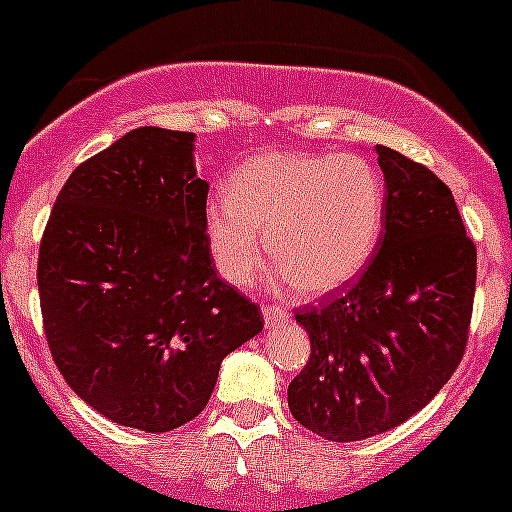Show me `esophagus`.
<instances>
[{"mask_svg":"<svg viewBox=\"0 0 512 512\" xmlns=\"http://www.w3.org/2000/svg\"><path fill=\"white\" fill-rule=\"evenodd\" d=\"M265 327L267 329H275L277 324H282V322H289V312L285 307H275V304H267L265 307Z\"/></svg>","mask_w":512,"mask_h":512,"instance_id":"1","label":"esophagus"}]
</instances>
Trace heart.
Masks as SVG:
<instances>
[{
    "label": "heart",
    "instance_id": "obj_1",
    "mask_svg": "<svg viewBox=\"0 0 512 512\" xmlns=\"http://www.w3.org/2000/svg\"><path fill=\"white\" fill-rule=\"evenodd\" d=\"M384 215L386 190L369 160L272 151L245 160L227 180L225 198L208 200L203 235L230 285L255 280L267 247L272 267L299 292L327 297L366 270Z\"/></svg>",
    "mask_w": 512,
    "mask_h": 512
}]
</instances>
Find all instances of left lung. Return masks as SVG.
I'll return each instance as SVG.
<instances>
[{"mask_svg":"<svg viewBox=\"0 0 512 512\" xmlns=\"http://www.w3.org/2000/svg\"><path fill=\"white\" fill-rule=\"evenodd\" d=\"M386 215L364 275L324 307L297 309L312 339L292 379V416L327 441H364L401 426L461 364L476 294V245L443 180L374 148Z\"/></svg>","mask_w":512,"mask_h":512,"instance_id":"obj_1","label":"left lung"}]
</instances>
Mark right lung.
I'll return each instance as SVG.
<instances>
[{
	"mask_svg": "<svg viewBox=\"0 0 512 512\" xmlns=\"http://www.w3.org/2000/svg\"><path fill=\"white\" fill-rule=\"evenodd\" d=\"M193 151L195 133H126L69 175L39 247L61 376L98 414L146 433L193 421L225 356L265 327L215 272Z\"/></svg>",
	"mask_w": 512,
	"mask_h": 512,
	"instance_id": "obj_1",
	"label": "right lung"
}]
</instances>
